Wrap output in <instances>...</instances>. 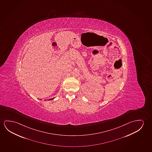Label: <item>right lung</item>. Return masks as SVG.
<instances>
[{
  "mask_svg": "<svg viewBox=\"0 0 152 152\" xmlns=\"http://www.w3.org/2000/svg\"><path fill=\"white\" fill-rule=\"evenodd\" d=\"M53 99V98H52V99H50V100H51V99Z\"/></svg>",
  "mask_w": 152,
  "mask_h": 152,
  "instance_id": "obj_1",
  "label": "right lung"
}]
</instances>
